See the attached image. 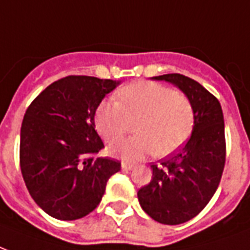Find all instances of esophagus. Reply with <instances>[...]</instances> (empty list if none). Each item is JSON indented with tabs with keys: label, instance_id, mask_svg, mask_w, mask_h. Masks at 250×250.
Instances as JSON below:
<instances>
[{
	"label": "esophagus",
	"instance_id": "esophagus-1",
	"mask_svg": "<svg viewBox=\"0 0 250 250\" xmlns=\"http://www.w3.org/2000/svg\"><path fill=\"white\" fill-rule=\"evenodd\" d=\"M133 167H135V164L128 163V161H123V163H122V169H123V170H131Z\"/></svg>",
	"mask_w": 250,
	"mask_h": 250
}]
</instances>
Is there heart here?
<instances>
[{"instance_id":"b5f03b06","label":"heart","mask_w":250,"mask_h":250,"mask_svg":"<svg viewBox=\"0 0 250 250\" xmlns=\"http://www.w3.org/2000/svg\"><path fill=\"white\" fill-rule=\"evenodd\" d=\"M119 102H102L95 110V127L107 142H115L136 124L139 135L112 144L110 152L125 160L153 153L165 157L188 142L195 111L184 91L149 81L129 83L118 93Z\"/></svg>"}]
</instances>
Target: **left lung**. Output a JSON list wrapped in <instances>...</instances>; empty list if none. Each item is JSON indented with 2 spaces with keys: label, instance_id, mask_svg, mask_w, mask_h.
Wrapping results in <instances>:
<instances>
[{
  "label": "left lung",
  "instance_id": "left-lung-1",
  "mask_svg": "<svg viewBox=\"0 0 250 250\" xmlns=\"http://www.w3.org/2000/svg\"><path fill=\"white\" fill-rule=\"evenodd\" d=\"M180 87L193 101V133L178 152L152 164L153 176L139 188L142 208L156 222L176 226L197 216L214 197L226 165V133L220 102L184 74L157 76Z\"/></svg>",
  "mask_w": 250,
  "mask_h": 250
}]
</instances>
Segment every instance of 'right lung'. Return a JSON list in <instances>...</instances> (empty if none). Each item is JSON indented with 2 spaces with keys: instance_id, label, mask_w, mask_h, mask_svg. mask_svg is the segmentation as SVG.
<instances>
[{
  "instance_id": "obj_1",
  "label": "right lung",
  "mask_w": 250,
  "mask_h": 250,
  "mask_svg": "<svg viewBox=\"0 0 250 250\" xmlns=\"http://www.w3.org/2000/svg\"><path fill=\"white\" fill-rule=\"evenodd\" d=\"M112 80L68 76L47 86L26 110L19 164L32 199L59 220L83 218L100 205L122 164L98 157L104 148L94 115Z\"/></svg>"
}]
</instances>
